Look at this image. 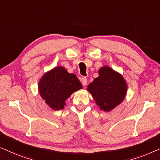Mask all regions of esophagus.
Segmentation results:
<instances>
[{
	"label": "esophagus",
	"mask_w": 160,
	"mask_h": 160,
	"mask_svg": "<svg viewBox=\"0 0 160 160\" xmlns=\"http://www.w3.org/2000/svg\"><path fill=\"white\" fill-rule=\"evenodd\" d=\"M81 82H82V85H84V86H85V85H87V82H88L87 78H85V77H82V79H81Z\"/></svg>",
	"instance_id": "1"
}]
</instances>
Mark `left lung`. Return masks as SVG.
<instances>
[{
  "instance_id": "obj_1",
  "label": "left lung",
  "mask_w": 160,
  "mask_h": 160,
  "mask_svg": "<svg viewBox=\"0 0 160 160\" xmlns=\"http://www.w3.org/2000/svg\"><path fill=\"white\" fill-rule=\"evenodd\" d=\"M88 90L100 109L109 112L124 99L127 85L120 74L109 67L99 69V76L88 86Z\"/></svg>"
}]
</instances>
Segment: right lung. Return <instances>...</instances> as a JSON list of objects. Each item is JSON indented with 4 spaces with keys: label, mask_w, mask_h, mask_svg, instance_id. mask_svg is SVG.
<instances>
[{
    "label": "right lung",
    "mask_w": 160,
    "mask_h": 160,
    "mask_svg": "<svg viewBox=\"0 0 160 160\" xmlns=\"http://www.w3.org/2000/svg\"><path fill=\"white\" fill-rule=\"evenodd\" d=\"M39 91L45 102L54 110L64 108L65 101L71 94L82 88L79 80L74 74H69L64 67H56L41 78Z\"/></svg>",
    "instance_id": "obj_1"
}]
</instances>
